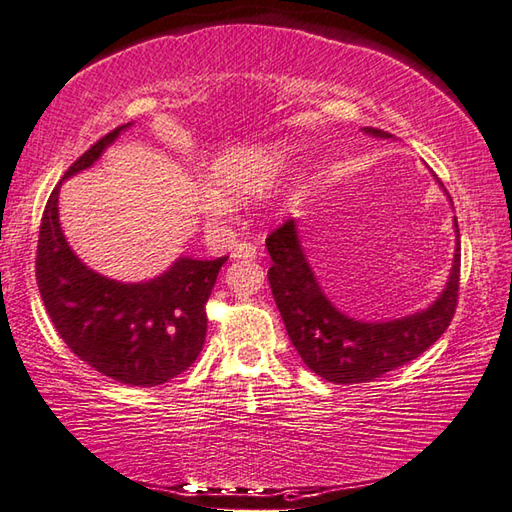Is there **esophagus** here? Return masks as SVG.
<instances>
[{
  "mask_svg": "<svg viewBox=\"0 0 512 512\" xmlns=\"http://www.w3.org/2000/svg\"><path fill=\"white\" fill-rule=\"evenodd\" d=\"M230 255H233L235 259H255L257 257V246L253 242H239Z\"/></svg>",
  "mask_w": 512,
  "mask_h": 512,
  "instance_id": "esophagus-1",
  "label": "esophagus"
}]
</instances>
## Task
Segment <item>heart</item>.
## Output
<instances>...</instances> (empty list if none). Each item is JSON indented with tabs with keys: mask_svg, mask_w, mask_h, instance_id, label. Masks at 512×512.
I'll list each match as a JSON object with an SVG mask.
<instances>
[{
	"mask_svg": "<svg viewBox=\"0 0 512 512\" xmlns=\"http://www.w3.org/2000/svg\"><path fill=\"white\" fill-rule=\"evenodd\" d=\"M284 155L273 146L228 148L208 164L202 188L195 193V206L208 219H222L230 213L233 199L262 193L277 177Z\"/></svg>",
	"mask_w": 512,
	"mask_h": 512,
	"instance_id": "heart-1",
	"label": "heart"
}]
</instances>
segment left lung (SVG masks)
<instances>
[{
    "instance_id": "8db88e82",
    "label": "left lung",
    "mask_w": 512,
    "mask_h": 512,
    "mask_svg": "<svg viewBox=\"0 0 512 512\" xmlns=\"http://www.w3.org/2000/svg\"><path fill=\"white\" fill-rule=\"evenodd\" d=\"M368 135L390 137L368 126ZM457 226V219H455ZM459 233V228H457ZM268 284L288 337L304 364L333 384H364L413 362L446 333L457 310L462 246L457 242L446 290L424 313L386 324L355 322L328 302L299 246L293 219L266 237Z\"/></svg>"
}]
</instances>
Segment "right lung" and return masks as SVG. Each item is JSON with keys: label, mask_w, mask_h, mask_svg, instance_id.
Masks as SVG:
<instances>
[{"label": "right lung", "mask_w": 512, "mask_h": 512, "mask_svg": "<svg viewBox=\"0 0 512 512\" xmlns=\"http://www.w3.org/2000/svg\"><path fill=\"white\" fill-rule=\"evenodd\" d=\"M128 126V124H126ZM119 126L90 146L64 177L97 162ZM59 182L39 226L35 277L59 337L97 373L126 386H159L193 366L206 339V304L228 257H182L146 284H119L79 262L59 228Z\"/></svg>", "instance_id": "obj_1"}]
</instances>
